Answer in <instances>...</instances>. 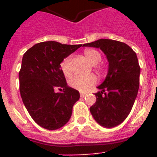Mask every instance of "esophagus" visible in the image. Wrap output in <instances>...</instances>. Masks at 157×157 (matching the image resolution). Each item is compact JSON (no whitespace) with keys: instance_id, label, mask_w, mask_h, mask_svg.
<instances>
[{"instance_id":"34e87169","label":"esophagus","mask_w":157,"mask_h":157,"mask_svg":"<svg viewBox=\"0 0 157 157\" xmlns=\"http://www.w3.org/2000/svg\"><path fill=\"white\" fill-rule=\"evenodd\" d=\"M86 94L81 93V98H84V97H86Z\"/></svg>"}]
</instances>
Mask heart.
I'll return each instance as SVG.
<instances>
[{
  "label": "heart",
  "mask_w": 157,
  "mask_h": 157,
  "mask_svg": "<svg viewBox=\"0 0 157 157\" xmlns=\"http://www.w3.org/2000/svg\"><path fill=\"white\" fill-rule=\"evenodd\" d=\"M84 54L87 60L93 65L98 63L102 59L100 52L95 49H86L84 51ZM70 62H71V57L68 56L66 57L60 63L61 71L65 76H70V74H71ZM96 81H97V78L94 75L78 76L71 78L69 81V84L72 88L78 90L81 92H86L91 86L95 85Z\"/></svg>",
  "instance_id": "heart-1"
}]
</instances>
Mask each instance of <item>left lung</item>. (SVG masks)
Here are the masks:
<instances>
[{
    "instance_id": "8db88e82",
    "label": "left lung",
    "mask_w": 157,
    "mask_h": 157,
    "mask_svg": "<svg viewBox=\"0 0 157 157\" xmlns=\"http://www.w3.org/2000/svg\"><path fill=\"white\" fill-rule=\"evenodd\" d=\"M83 46L100 48L109 63L108 72L96 102L90 110L98 124L112 128L121 124L131 111L139 88L140 67L136 53L125 43L99 39Z\"/></svg>"
}]
</instances>
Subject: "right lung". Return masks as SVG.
<instances>
[{"instance_id": "1", "label": "right lung", "mask_w": 157, "mask_h": 157, "mask_svg": "<svg viewBox=\"0 0 157 157\" xmlns=\"http://www.w3.org/2000/svg\"><path fill=\"white\" fill-rule=\"evenodd\" d=\"M81 45L45 41L23 54L18 73L21 98L33 121L45 129L54 130L67 124L80 98L79 91L67 85L60 63ZM57 88L62 92L57 93Z\"/></svg>"}]
</instances>
